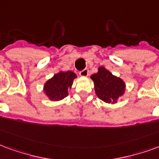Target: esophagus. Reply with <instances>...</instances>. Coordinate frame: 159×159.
I'll return each mask as SVG.
<instances>
[{
	"label": "esophagus",
	"mask_w": 159,
	"mask_h": 159,
	"mask_svg": "<svg viewBox=\"0 0 159 159\" xmlns=\"http://www.w3.org/2000/svg\"><path fill=\"white\" fill-rule=\"evenodd\" d=\"M79 74L81 76H88L89 74V70L88 69V68H86V69H84V70H81V71L79 72Z\"/></svg>",
	"instance_id": "1"
}]
</instances>
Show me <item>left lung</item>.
Instances as JSON below:
<instances>
[{
  "label": "left lung",
  "instance_id": "1",
  "mask_svg": "<svg viewBox=\"0 0 159 159\" xmlns=\"http://www.w3.org/2000/svg\"><path fill=\"white\" fill-rule=\"evenodd\" d=\"M91 78L94 83L97 96L106 103H116L124 93L125 88L124 82L103 66L98 68V71L92 75Z\"/></svg>",
  "mask_w": 159,
  "mask_h": 159
}]
</instances>
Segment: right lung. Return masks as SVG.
<instances>
[{"mask_svg": "<svg viewBox=\"0 0 159 159\" xmlns=\"http://www.w3.org/2000/svg\"><path fill=\"white\" fill-rule=\"evenodd\" d=\"M76 75L72 71H61L56 74L44 84L43 90L50 100L58 101L68 95V89L71 88Z\"/></svg>", "mask_w": 159, "mask_h": 159, "instance_id": "obj_1", "label": "right lung"}]
</instances>
